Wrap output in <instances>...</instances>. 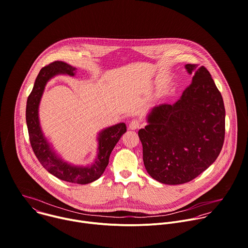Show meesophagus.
Returning <instances> with one entry per match:
<instances>
[{
	"instance_id": "34e87169",
	"label": "esophagus",
	"mask_w": 248,
	"mask_h": 248,
	"mask_svg": "<svg viewBox=\"0 0 248 248\" xmlns=\"http://www.w3.org/2000/svg\"><path fill=\"white\" fill-rule=\"evenodd\" d=\"M140 126V121L139 119H133L129 124V129L137 130Z\"/></svg>"
}]
</instances>
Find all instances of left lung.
I'll list each match as a JSON object with an SVG mask.
<instances>
[{"label": "left lung", "mask_w": 248, "mask_h": 248, "mask_svg": "<svg viewBox=\"0 0 248 248\" xmlns=\"http://www.w3.org/2000/svg\"><path fill=\"white\" fill-rule=\"evenodd\" d=\"M192 83L173 105L154 107L139 131L143 164L157 181L183 184L205 170L218 157L225 137L221 93L203 67L187 64Z\"/></svg>", "instance_id": "1"}]
</instances>
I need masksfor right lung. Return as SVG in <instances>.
I'll use <instances>...</instances> for the list:
<instances>
[{
  "mask_svg": "<svg viewBox=\"0 0 248 248\" xmlns=\"http://www.w3.org/2000/svg\"><path fill=\"white\" fill-rule=\"evenodd\" d=\"M76 71V68L62 61H55L40 71L33 90L27 100L26 122L32 148L43 167L61 180L77 184H88L97 180L103 174L108 165V159L112 149L121 136L127 131V127L125 123H118L99 133L97 158L90 166L71 165L63 161L55 153L43 134L39 119V106L46 85L49 79L61 74L74 77Z\"/></svg>",
  "mask_w": 248,
  "mask_h": 248,
  "instance_id": "1",
  "label": "right lung"
}]
</instances>
